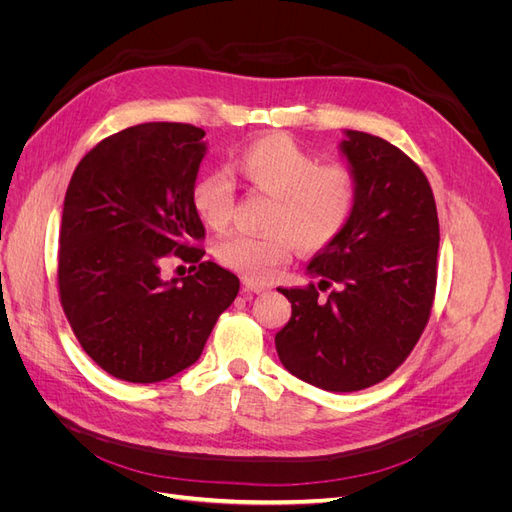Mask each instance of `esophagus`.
Segmentation results:
<instances>
[{
    "label": "esophagus",
    "mask_w": 512,
    "mask_h": 512,
    "mask_svg": "<svg viewBox=\"0 0 512 512\" xmlns=\"http://www.w3.org/2000/svg\"><path fill=\"white\" fill-rule=\"evenodd\" d=\"M243 290H245V292L260 294V292L269 290V286H265V284H258V282H252V280H243Z\"/></svg>",
    "instance_id": "esophagus-1"
}]
</instances>
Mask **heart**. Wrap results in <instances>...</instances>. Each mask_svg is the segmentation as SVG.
<instances>
[{
    "instance_id": "obj_1",
    "label": "heart",
    "mask_w": 512,
    "mask_h": 512,
    "mask_svg": "<svg viewBox=\"0 0 512 512\" xmlns=\"http://www.w3.org/2000/svg\"><path fill=\"white\" fill-rule=\"evenodd\" d=\"M228 168L247 188L271 196L262 218L267 230L226 232L213 245L215 260L247 280H265L294 245L303 252L333 245L359 205L361 181L350 164L320 162L314 151L282 132L245 143L232 153ZM190 200L200 220L222 228L235 194L222 175L207 173L194 181Z\"/></svg>"
}]
</instances>
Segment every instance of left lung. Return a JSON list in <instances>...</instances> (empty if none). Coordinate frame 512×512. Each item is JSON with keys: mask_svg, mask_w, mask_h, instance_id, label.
Here are the masks:
<instances>
[{"mask_svg": "<svg viewBox=\"0 0 512 512\" xmlns=\"http://www.w3.org/2000/svg\"><path fill=\"white\" fill-rule=\"evenodd\" d=\"M346 136L342 151L361 181L354 218L309 262L318 286L277 288L292 305L275 335L280 361L335 393L374 386L408 359L436 299L440 243L436 200L418 164L380 136Z\"/></svg>", "mask_w": 512, "mask_h": 512, "instance_id": "obj_1", "label": "left lung"}]
</instances>
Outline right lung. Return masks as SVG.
<instances>
[{"mask_svg": "<svg viewBox=\"0 0 512 512\" xmlns=\"http://www.w3.org/2000/svg\"><path fill=\"white\" fill-rule=\"evenodd\" d=\"M205 130L141 123L106 136L74 168L59 228L57 286L91 361L119 380L151 384L198 361L239 277L203 260L205 226L190 192ZM170 253L194 276L162 283Z\"/></svg>", "mask_w": 512, "mask_h": 512, "instance_id": "1", "label": "right lung"}]
</instances>
